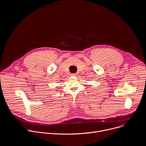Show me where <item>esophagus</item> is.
I'll return each instance as SVG.
<instances>
[{"label": "esophagus", "mask_w": 146, "mask_h": 146, "mask_svg": "<svg viewBox=\"0 0 146 146\" xmlns=\"http://www.w3.org/2000/svg\"><path fill=\"white\" fill-rule=\"evenodd\" d=\"M77 74H71V76H76Z\"/></svg>", "instance_id": "obj_1"}]
</instances>
